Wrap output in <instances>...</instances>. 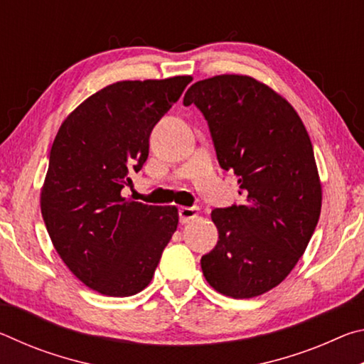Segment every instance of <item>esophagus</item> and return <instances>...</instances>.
Listing matches in <instances>:
<instances>
[{
  "mask_svg": "<svg viewBox=\"0 0 364 364\" xmlns=\"http://www.w3.org/2000/svg\"><path fill=\"white\" fill-rule=\"evenodd\" d=\"M197 215H199V208H196V207H181L180 208L181 223H189V221L194 220Z\"/></svg>",
  "mask_w": 364,
  "mask_h": 364,
  "instance_id": "esophagus-1",
  "label": "esophagus"
}]
</instances>
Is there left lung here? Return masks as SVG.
Masks as SVG:
<instances>
[{
	"label": "left lung",
	"mask_w": 364,
	"mask_h": 364,
	"mask_svg": "<svg viewBox=\"0 0 364 364\" xmlns=\"http://www.w3.org/2000/svg\"><path fill=\"white\" fill-rule=\"evenodd\" d=\"M204 114L221 168L244 205L215 208V249L200 258L215 291L252 299L281 284L304 255L321 213V180L304 122L286 97L249 75L196 82L184 106Z\"/></svg>",
	"instance_id": "obj_1"
}]
</instances>
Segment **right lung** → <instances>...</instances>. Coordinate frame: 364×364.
Listing matches in <instances>:
<instances>
[{
    "label": "right lung",
    "mask_w": 364,
    "mask_h": 364,
    "mask_svg": "<svg viewBox=\"0 0 364 364\" xmlns=\"http://www.w3.org/2000/svg\"><path fill=\"white\" fill-rule=\"evenodd\" d=\"M191 75L123 80L72 110L49 154L40 205L54 249L93 291L130 297L149 286L178 226L175 205L122 196L149 156L156 123L180 100Z\"/></svg>",
    "instance_id": "obj_1"
}]
</instances>
